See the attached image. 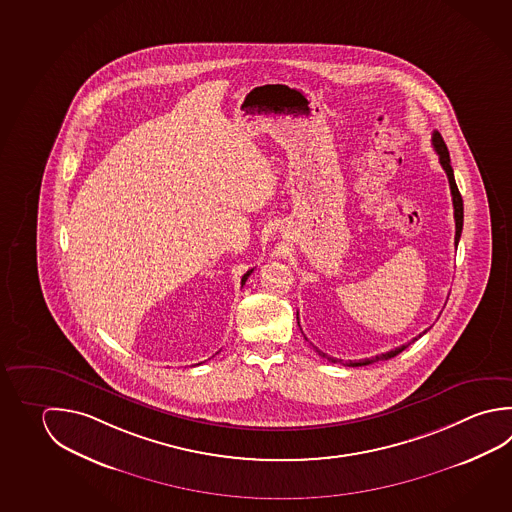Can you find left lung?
<instances>
[{
    "label": "left lung",
    "mask_w": 512,
    "mask_h": 512,
    "mask_svg": "<svg viewBox=\"0 0 512 512\" xmlns=\"http://www.w3.org/2000/svg\"><path fill=\"white\" fill-rule=\"evenodd\" d=\"M431 142H433V148L437 151L438 160H440V166L444 168L446 171L447 180H449V187H451V196H453V209H455V245H458V240H460V234H462V227H464V202H462V195H460V191H458V187H456L455 182V173H453V168H451V158H449V151H447L446 142L442 139V135L438 133V131H433V137H431ZM428 330H424L422 334H426ZM422 334L417 335V337H413L408 344H402L399 348H395V350H390V352H386V354L377 355V357H373V359H363V361H355V363L346 364V366H366V364L375 363V361H384V359H391V357H395V355H399L402 350H406L409 344L413 343V341H417L419 337H422ZM319 352V350H317ZM319 355H323L326 357L330 363H337V359L334 357H328V355L323 354V352H319Z\"/></svg>",
    "instance_id": "left-lung-1"
}]
</instances>
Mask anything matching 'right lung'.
Returning <instances> with one entry per match:
<instances>
[{"label": "right lung", "instance_id": "obj_1", "mask_svg": "<svg viewBox=\"0 0 512 512\" xmlns=\"http://www.w3.org/2000/svg\"><path fill=\"white\" fill-rule=\"evenodd\" d=\"M252 270H254V269L247 270V272H245V274H243L242 287H243V285H245V281H247V279H249V276H251Z\"/></svg>", "mask_w": 512, "mask_h": 512}]
</instances>
